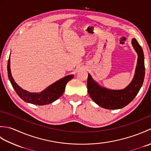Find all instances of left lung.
Here are the masks:
<instances>
[{"instance_id":"obj_1","label":"left lung","mask_w":151,"mask_h":151,"mask_svg":"<svg viewBox=\"0 0 151 151\" xmlns=\"http://www.w3.org/2000/svg\"><path fill=\"white\" fill-rule=\"evenodd\" d=\"M132 44L138 57L135 75L127 87L120 90H113L101 87L88 74L87 82L88 93L92 100L102 108L115 110L126 106L135 98L142 88L145 70L143 51L136 39H132Z\"/></svg>"}]
</instances>
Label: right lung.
I'll list each match as a JSON object with an SVG mask.
<instances>
[{
    "mask_svg": "<svg viewBox=\"0 0 151 151\" xmlns=\"http://www.w3.org/2000/svg\"><path fill=\"white\" fill-rule=\"evenodd\" d=\"M8 75L9 81L17 94L24 102L36 105H45L50 104L60 98L65 91L67 83L73 77V75L66 76L59 81L54 82L43 91L40 93H30L24 90L16 84L13 78L10 69V59L8 62Z\"/></svg>",
    "mask_w": 151,
    "mask_h": 151,
    "instance_id": "1",
    "label": "right lung"
}]
</instances>
